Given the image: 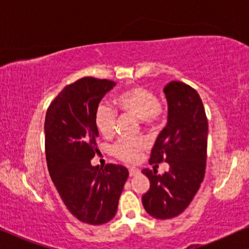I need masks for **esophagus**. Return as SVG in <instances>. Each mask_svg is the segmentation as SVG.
I'll list each match as a JSON object with an SVG mask.
<instances>
[{
	"label": "esophagus",
	"mask_w": 249,
	"mask_h": 249,
	"mask_svg": "<svg viewBox=\"0 0 249 249\" xmlns=\"http://www.w3.org/2000/svg\"><path fill=\"white\" fill-rule=\"evenodd\" d=\"M128 172H129V177H135L136 174H139L140 173V170L139 169H129L128 170Z\"/></svg>",
	"instance_id": "esophagus-1"
}]
</instances>
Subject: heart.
Segmentation results:
<instances>
[{
	"label": "heart",
	"mask_w": 249,
	"mask_h": 249,
	"mask_svg": "<svg viewBox=\"0 0 249 249\" xmlns=\"http://www.w3.org/2000/svg\"><path fill=\"white\" fill-rule=\"evenodd\" d=\"M115 104L121 112L133 115L143 124L151 125L160 118L162 105L153 91L143 87H133L121 92L115 98ZM117 114L107 104H101L96 110V126L106 139H112L116 132ZM145 144L141 141H121L113 147V154L126 163L139 161Z\"/></svg>",
	"instance_id": "heart-1"
}]
</instances>
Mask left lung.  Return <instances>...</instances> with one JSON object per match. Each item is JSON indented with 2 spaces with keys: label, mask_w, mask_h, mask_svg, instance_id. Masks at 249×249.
Wrapping results in <instances>:
<instances>
[{
  "label": "left lung",
  "mask_w": 249,
  "mask_h": 249,
  "mask_svg": "<svg viewBox=\"0 0 249 249\" xmlns=\"http://www.w3.org/2000/svg\"><path fill=\"white\" fill-rule=\"evenodd\" d=\"M168 103V120L151 152L150 162L169 163V171L142 170L150 190L142 196L151 217L170 219L183 213L205 177L208 121L198 92L181 81L163 88Z\"/></svg>",
  "instance_id": "1"
}]
</instances>
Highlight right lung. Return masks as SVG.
Here are the masks:
<instances>
[{
	"instance_id": "add662e5",
	"label": "right lung",
	"mask_w": 249,
	"mask_h": 249,
	"mask_svg": "<svg viewBox=\"0 0 249 249\" xmlns=\"http://www.w3.org/2000/svg\"><path fill=\"white\" fill-rule=\"evenodd\" d=\"M112 80L85 77L62 89L47 110V164L65 206L80 221L103 225L117 213L118 200L128 178L127 169L91 165L98 151L96 110Z\"/></svg>"
}]
</instances>
